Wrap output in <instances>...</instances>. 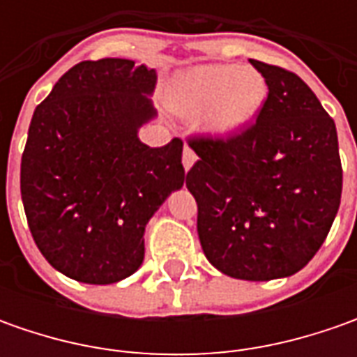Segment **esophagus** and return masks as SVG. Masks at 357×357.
<instances>
[{"instance_id": "obj_1", "label": "esophagus", "mask_w": 357, "mask_h": 357, "mask_svg": "<svg viewBox=\"0 0 357 357\" xmlns=\"http://www.w3.org/2000/svg\"><path fill=\"white\" fill-rule=\"evenodd\" d=\"M197 162V155H195V151L190 149V146H185V151H183V167H185V171H190V167Z\"/></svg>"}]
</instances>
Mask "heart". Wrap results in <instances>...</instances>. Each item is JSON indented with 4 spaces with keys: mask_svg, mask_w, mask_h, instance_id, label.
<instances>
[{
    "mask_svg": "<svg viewBox=\"0 0 357 357\" xmlns=\"http://www.w3.org/2000/svg\"><path fill=\"white\" fill-rule=\"evenodd\" d=\"M266 99V83L240 65L213 63L186 69L176 77L171 107L186 121L202 119L213 139H232L254 123Z\"/></svg>",
    "mask_w": 357,
    "mask_h": 357,
    "instance_id": "b5f03b06",
    "label": "heart"
}]
</instances>
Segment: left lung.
<instances>
[{"mask_svg": "<svg viewBox=\"0 0 357 357\" xmlns=\"http://www.w3.org/2000/svg\"><path fill=\"white\" fill-rule=\"evenodd\" d=\"M268 97L232 139H190L199 160L186 188L199 204L200 246L238 280L292 276L320 250L342 199L334 119L294 73L250 59Z\"/></svg>", "mask_w": 357, "mask_h": 357, "instance_id": "left-lung-1", "label": "left lung"}]
</instances>
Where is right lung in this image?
<instances>
[{
	"instance_id": "right-lung-1",
	"label": "right lung",
	"mask_w": 357,
	"mask_h": 357,
	"mask_svg": "<svg viewBox=\"0 0 357 357\" xmlns=\"http://www.w3.org/2000/svg\"><path fill=\"white\" fill-rule=\"evenodd\" d=\"M157 71L130 59L81 61L35 109L21 200L37 248L85 284H115L144 258V228L185 185L183 141L149 146Z\"/></svg>"
}]
</instances>
